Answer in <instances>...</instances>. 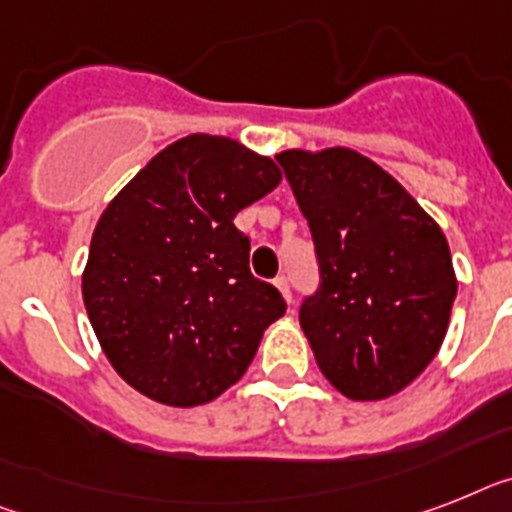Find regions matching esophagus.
I'll list each match as a JSON object with an SVG mask.
<instances>
[{
  "instance_id": "obj_1",
  "label": "esophagus",
  "mask_w": 512,
  "mask_h": 512,
  "mask_svg": "<svg viewBox=\"0 0 512 512\" xmlns=\"http://www.w3.org/2000/svg\"><path fill=\"white\" fill-rule=\"evenodd\" d=\"M274 285H277V290H280L282 293V298H285L287 303H293V293H290V282H287V277H277V280H274Z\"/></svg>"
}]
</instances>
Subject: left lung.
<instances>
[{"mask_svg": "<svg viewBox=\"0 0 512 512\" xmlns=\"http://www.w3.org/2000/svg\"><path fill=\"white\" fill-rule=\"evenodd\" d=\"M308 219L322 285L301 327L350 400L405 390L445 340L458 280L445 232L403 185L353 149L277 154Z\"/></svg>", "mask_w": 512, "mask_h": 512, "instance_id": "obj_1", "label": "left lung"}]
</instances>
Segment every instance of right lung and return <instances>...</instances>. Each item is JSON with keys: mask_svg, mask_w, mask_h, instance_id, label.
<instances>
[{"mask_svg": "<svg viewBox=\"0 0 512 512\" xmlns=\"http://www.w3.org/2000/svg\"><path fill=\"white\" fill-rule=\"evenodd\" d=\"M280 180L269 156L193 133L109 201L83 269V303L104 356L133 390L193 408L246 374L287 306L251 274V240L232 219Z\"/></svg>", "mask_w": 512, "mask_h": 512, "instance_id": "obj_1", "label": "right lung"}]
</instances>
